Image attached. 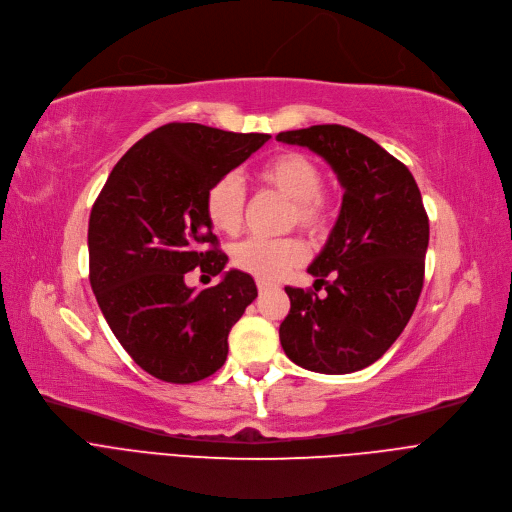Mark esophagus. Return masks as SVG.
I'll return each instance as SVG.
<instances>
[{"label": "esophagus", "mask_w": 512, "mask_h": 512, "mask_svg": "<svg viewBox=\"0 0 512 512\" xmlns=\"http://www.w3.org/2000/svg\"><path fill=\"white\" fill-rule=\"evenodd\" d=\"M257 288H259V292H263V290H267V288H272V284L265 282V280H257Z\"/></svg>", "instance_id": "esophagus-1"}]
</instances>
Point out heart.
<instances>
[{
    "label": "heart",
    "mask_w": 512,
    "mask_h": 512,
    "mask_svg": "<svg viewBox=\"0 0 512 512\" xmlns=\"http://www.w3.org/2000/svg\"><path fill=\"white\" fill-rule=\"evenodd\" d=\"M255 180L274 188L290 199L288 224L303 228L315 236L324 232L330 218V201L324 193V172L319 164L301 151H282L265 159L255 172ZM245 188L234 174L215 180L205 195V213L209 224L224 234H236L242 226ZM303 240L251 236L234 249V263L259 280H278L305 259Z\"/></svg>",
    "instance_id": "obj_1"
}]
</instances>
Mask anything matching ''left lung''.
<instances>
[{"instance_id": "obj_1", "label": "left lung", "mask_w": 512, "mask_h": 512, "mask_svg": "<svg viewBox=\"0 0 512 512\" xmlns=\"http://www.w3.org/2000/svg\"><path fill=\"white\" fill-rule=\"evenodd\" d=\"M278 141L324 157L344 188L326 247L309 265L315 290L286 286L280 324L286 357L317 373H353L402 334L423 288L429 220L409 168L340 124L280 132Z\"/></svg>"}]
</instances>
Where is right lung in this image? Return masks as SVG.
I'll return each instance as SVG.
<instances>
[{"label": "right lung", "instance_id": "1", "mask_svg": "<svg viewBox=\"0 0 512 512\" xmlns=\"http://www.w3.org/2000/svg\"><path fill=\"white\" fill-rule=\"evenodd\" d=\"M270 134L170 122L134 143L107 176L89 218V280L124 351L153 378L193 384L228 357L232 326L257 299L238 270L195 290L193 270L218 276L228 257L205 213L209 186Z\"/></svg>", "mask_w": 512, "mask_h": 512}]
</instances>
